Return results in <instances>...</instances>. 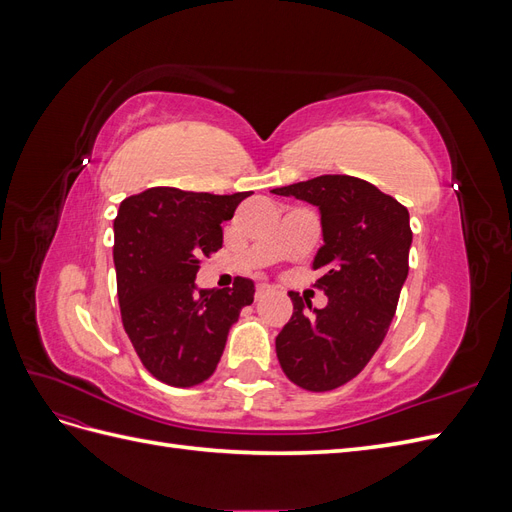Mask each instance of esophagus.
Segmentation results:
<instances>
[{"label":"esophagus","mask_w":512,"mask_h":512,"mask_svg":"<svg viewBox=\"0 0 512 512\" xmlns=\"http://www.w3.org/2000/svg\"><path fill=\"white\" fill-rule=\"evenodd\" d=\"M269 292H271V288H269L267 284H260V286L256 288V301H260V299H265Z\"/></svg>","instance_id":"esophagus-1"}]
</instances>
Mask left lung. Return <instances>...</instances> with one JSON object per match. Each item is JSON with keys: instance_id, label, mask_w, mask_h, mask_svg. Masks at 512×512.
<instances>
[{"instance_id": "8db88e82", "label": "left lung", "mask_w": 512, "mask_h": 512, "mask_svg": "<svg viewBox=\"0 0 512 512\" xmlns=\"http://www.w3.org/2000/svg\"><path fill=\"white\" fill-rule=\"evenodd\" d=\"M318 207L322 245L312 267L327 307L290 292L292 318L275 337L284 374L307 391L352 380L380 348L408 277L410 213L359 177L320 175L271 190Z\"/></svg>"}]
</instances>
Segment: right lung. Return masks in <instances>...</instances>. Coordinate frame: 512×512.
<instances>
[{
    "instance_id": "1",
    "label": "right lung",
    "mask_w": 512,
    "mask_h": 512,
    "mask_svg": "<svg viewBox=\"0 0 512 512\" xmlns=\"http://www.w3.org/2000/svg\"><path fill=\"white\" fill-rule=\"evenodd\" d=\"M250 194L149 188L119 205L113 260L121 322L149 374L170 386L213 374L230 327L254 301L247 277L228 290L194 284L200 260L222 247V222Z\"/></svg>"
}]
</instances>
